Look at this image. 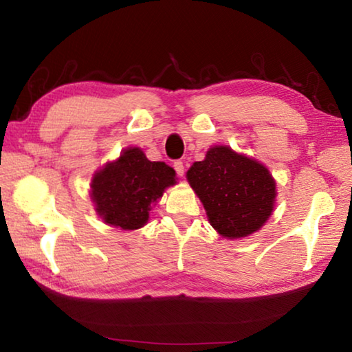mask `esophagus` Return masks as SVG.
Instances as JSON below:
<instances>
[{"label": "esophagus", "instance_id": "1", "mask_svg": "<svg viewBox=\"0 0 352 352\" xmlns=\"http://www.w3.org/2000/svg\"><path fill=\"white\" fill-rule=\"evenodd\" d=\"M174 169L177 172L178 177H183L184 174V166H183V162H180V160H177V162H174Z\"/></svg>", "mask_w": 352, "mask_h": 352}]
</instances>
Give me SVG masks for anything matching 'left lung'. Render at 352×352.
Instances as JSON below:
<instances>
[{"mask_svg":"<svg viewBox=\"0 0 352 352\" xmlns=\"http://www.w3.org/2000/svg\"><path fill=\"white\" fill-rule=\"evenodd\" d=\"M186 178L220 236L247 237L272 216L276 183L269 169L228 146L211 147L204 162L190 166Z\"/></svg>","mask_w":352,"mask_h":352,"instance_id":"8db88e82","label":"left lung"}]
</instances>
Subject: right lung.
<instances>
[{"instance_id":"right-lung-1","label":"right lung","mask_w":352,"mask_h":352,"mask_svg":"<svg viewBox=\"0 0 352 352\" xmlns=\"http://www.w3.org/2000/svg\"><path fill=\"white\" fill-rule=\"evenodd\" d=\"M175 170L151 162L138 147H129L116 162L107 163L91 180L94 210L107 225L138 230L148 220L152 205L175 184Z\"/></svg>"}]
</instances>
